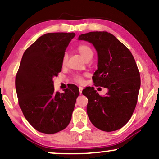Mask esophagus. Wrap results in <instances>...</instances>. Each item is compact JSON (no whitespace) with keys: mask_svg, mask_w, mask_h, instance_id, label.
I'll return each instance as SVG.
<instances>
[{"mask_svg":"<svg viewBox=\"0 0 159 159\" xmlns=\"http://www.w3.org/2000/svg\"><path fill=\"white\" fill-rule=\"evenodd\" d=\"M79 90H80V94H81L82 92V90H83V88H82V87H79Z\"/></svg>","mask_w":159,"mask_h":159,"instance_id":"obj_1","label":"esophagus"}]
</instances>
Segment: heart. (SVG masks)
<instances>
[{"mask_svg": "<svg viewBox=\"0 0 159 159\" xmlns=\"http://www.w3.org/2000/svg\"><path fill=\"white\" fill-rule=\"evenodd\" d=\"M77 51L80 54H81V56L84 58V59H86L87 58L89 57V56H93V54L91 48L89 46V45L85 44L79 45V46L77 47ZM67 59H68V56H67L66 54H64L62 58V64L64 65L66 64L67 62ZM72 80L75 82H77V83H82V82H83V78H82L81 76L77 75H74Z\"/></svg>", "mask_w": 159, "mask_h": 159, "instance_id": "b5f03b06", "label": "heart"}]
</instances>
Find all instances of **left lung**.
Wrapping results in <instances>:
<instances>
[{
  "mask_svg": "<svg viewBox=\"0 0 159 159\" xmlns=\"http://www.w3.org/2000/svg\"><path fill=\"white\" fill-rule=\"evenodd\" d=\"M79 40L88 41L98 52V69L93 77L95 87L108 88L102 96L95 88H88L82 94L88 98L87 113L93 125L105 132L121 129L131 118L136 107L140 77L129 49L108 32L82 34Z\"/></svg>",
  "mask_w": 159,
  "mask_h": 159,
  "instance_id": "left-lung-1",
  "label": "left lung"
}]
</instances>
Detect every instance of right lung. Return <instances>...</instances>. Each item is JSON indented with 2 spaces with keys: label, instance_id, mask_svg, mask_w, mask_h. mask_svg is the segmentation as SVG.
Instances as JSON below:
<instances>
[{
  "label": "right lung",
  "instance_id": "obj_1",
  "mask_svg": "<svg viewBox=\"0 0 159 159\" xmlns=\"http://www.w3.org/2000/svg\"><path fill=\"white\" fill-rule=\"evenodd\" d=\"M74 32H51L40 37L25 51L16 75L19 105L38 132L55 134L70 122L79 88L70 84L56 92L53 77L61 71L62 58Z\"/></svg>",
  "mask_w": 159,
  "mask_h": 159
}]
</instances>
